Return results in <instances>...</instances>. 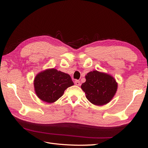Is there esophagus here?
Wrapping results in <instances>:
<instances>
[{"label":"esophagus","mask_w":148,"mask_h":148,"mask_svg":"<svg viewBox=\"0 0 148 148\" xmlns=\"http://www.w3.org/2000/svg\"><path fill=\"white\" fill-rule=\"evenodd\" d=\"M75 84L76 85H77V86H79V85L80 84V82H79V80L76 79L75 81Z\"/></svg>","instance_id":"esophagus-1"}]
</instances>
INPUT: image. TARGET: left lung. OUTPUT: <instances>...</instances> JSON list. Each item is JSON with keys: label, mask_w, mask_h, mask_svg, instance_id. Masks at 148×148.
Returning <instances> with one entry per match:
<instances>
[{"label": "left lung", "mask_w": 148, "mask_h": 148, "mask_svg": "<svg viewBox=\"0 0 148 148\" xmlns=\"http://www.w3.org/2000/svg\"><path fill=\"white\" fill-rule=\"evenodd\" d=\"M82 89L88 100L96 106H102L110 101L117 89V83L110 75L96 70L89 72Z\"/></svg>", "instance_id": "8db88e82"}]
</instances>
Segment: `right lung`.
Wrapping results in <instances>:
<instances>
[{
    "mask_svg": "<svg viewBox=\"0 0 148 148\" xmlns=\"http://www.w3.org/2000/svg\"><path fill=\"white\" fill-rule=\"evenodd\" d=\"M70 76L56 69H48L37 75L34 86L36 94L42 101L48 103L56 101L65 89L73 85Z\"/></svg>",
    "mask_w": 148,
    "mask_h": 148,
    "instance_id": "right-lung-1",
    "label": "right lung"
}]
</instances>
